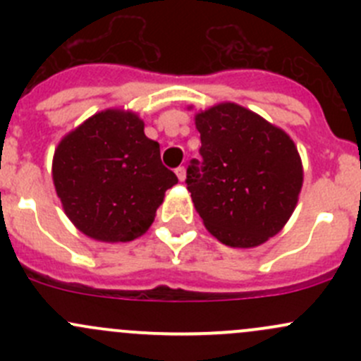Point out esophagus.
<instances>
[{
    "instance_id": "esophagus-1",
    "label": "esophagus",
    "mask_w": 361,
    "mask_h": 361,
    "mask_svg": "<svg viewBox=\"0 0 361 361\" xmlns=\"http://www.w3.org/2000/svg\"><path fill=\"white\" fill-rule=\"evenodd\" d=\"M174 173H176L178 180H180V181H183V180H185V178H187V169H185V167H183V166L176 167V169H174Z\"/></svg>"
}]
</instances>
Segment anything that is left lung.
Returning a JSON list of instances; mask_svg holds the SVG:
<instances>
[{
	"instance_id": "obj_1",
	"label": "left lung",
	"mask_w": 361,
	"mask_h": 361,
	"mask_svg": "<svg viewBox=\"0 0 361 361\" xmlns=\"http://www.w3.org/2000/svg\"><path fill=\"white\" fill-rule=\"evenodd\" d=\"M195 126L201 159L190 160L185 183L207 231L234 248L278 234L302 188V162L288 134L234 103L199 113Z\"/></svg>"
}]
</instances>
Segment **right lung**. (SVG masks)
I'll list each match as a JSON object with an SVG mask.
<instances>
[{
    "label": "right lung",
    "instance_id": "add662e5",
    "mask_svg": "<svg viewBox=\"0 0 361 361\" xmlns=\"http://www.w3.org/2000/svg\"><path fill=\"white\" fill-rule=\"evenodd\" d=\"M134 113L106 110L69 133L52 176L69 220L97 241H133L148 231L176 174L160 160Z\"/></svg>",
    "mask_w": 361,
    "mask_h": 361
}]
</instances>
